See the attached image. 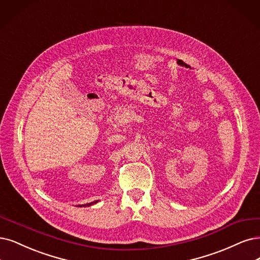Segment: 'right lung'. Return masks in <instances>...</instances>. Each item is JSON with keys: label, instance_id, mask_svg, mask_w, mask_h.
Listing matches in <instances>:
<instances>
[{"label": "right lung", "instance_id": "1", "mask_svg": "<svg viewBox=\"0 0 260 260\" xmlns=\"http://www.w3.org/2000/svg\"><path fill=\"white\" fill-rule=\"evenodd\" d=\"M99 200H96V201H93V203H90V204H86V205H82V206H78V207H90V206H92V205H94V204H96L98 203Z\"/></svg>", "mask_w": 260, "mask_h": 260}]
</instances>
